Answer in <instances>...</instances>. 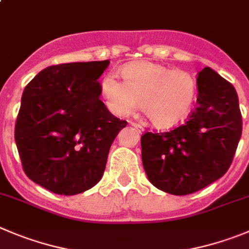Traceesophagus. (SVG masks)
<instances>
[{
    "mask_svg": "<svg viewBox=\"0 0 249 249\" xmlns=\"http://www.w3.org/2000/svg\"><path fill=\"white\" fill-rule=\"evenodd\" d=\"M131 126H133V127H134V128H136V129H137V131L140 132V133H142V132H143V131H144V128H143V127H142V126H141L140 123H136V122H131Z\"/></svg>",
    "mask_w": 249,
    "mask_h": 249,
    "instance_id": "1",
    "label": "esophagus"
}]
</instances>
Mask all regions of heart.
Wrapping results in <instances>:
<instances>
[{
	"label": "heart",
	"instance_id": "heart-1",
	"mask_svg": "<svg viewBox=\"0 0 249 249\" xmlns=\"http://www.w3.org/2000/svg\"><path fill=\"white\" fill-rule=\"evenodd\" d=\"M122 76L124 81L108 72L101 81L107 106L116 115H131L142 101L148 120L158 128H169L190 112L196 83L189 72L152 61H134L122 68Z\"/></svg>",
	"mask_w": 249,
	"mask_h": 249
}]
</instances>
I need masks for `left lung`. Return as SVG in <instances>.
<instances>
[{"label":"left lung","mask_w":249,"mask_h":249,"mask_svg":"<svg viewBox=\"0 0 249 249\" xmlns=\"http://www.w3.org/2000/svg\"><path fill=\"white\" fill-rule=\"evenodd\" d=\"M196 107L184 124L141 138L142 161L153 185L172 195L206 188L229 170L242 134L238 96L227 80L197 72Z\"/></svg>","instance_id":"obj_1"}]
</instances>
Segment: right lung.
Wrapping results in <instances>:
<instances>
[{"label":"right lung","instance_id":"add662e5","mask_svg":"<svg viewBox=\"0 0 249 249\" xmlns=\"http://www.w3.org/2000/svg\"><path fill=\"white\" fill-rule=\"evenodd\" d=\"M109 60L48 67L26 86L15 140L27 177L59 195L95 186L126 121L100 100L97 81Z\"/></svg>","mask_w":249,"mask_h":249}]
</instances>
